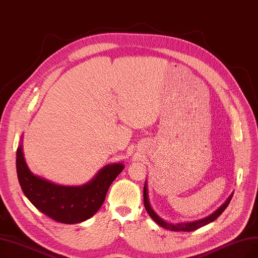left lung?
Listing matches in <instances>:
<instances>
[{"instance_id":"1","label":"left lung","mask_w":258,"mask_h":258,"mask_svg":"<svg viewBox=\"0 0 258 258\" xmlns=\"http://www.w3.org/2000/svg\"><path fill=\"white\" fill-rule=\"evenodd\" d=\"M232 192L230 195V197L226 199V201L221 205L220 208H218L214 213H212L211 215H209L208 217H204L202 219L199 220H194V221H184V222H169L164 220L163 218H161L160 216L154 212V210L152 209L151 204L149 202V197H148V186H147V181L145 182V185H144V205H145V209L148 213V215L152 218V220L154 222H157L159 225H161L162 228L166 229V230H170V231H174V232H179V231H183V232H191L195 230H198L201 226L207 225L211 222H213L214 220L217 219L219 216L223 213V211L228 207L229 203L231 202V199L233 197Z\"/></svg>"}]
</instances>
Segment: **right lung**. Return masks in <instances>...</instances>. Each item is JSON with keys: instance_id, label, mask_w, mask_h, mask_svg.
<instances>
[{"instance_id": "add662e5", "label": "right lung", "mask_w": 258, "mask_h": 258, "mask_svg": "<svg viewBox=\"0 0 258 258\" xmlns=\"http://www.w3.org/2000/svg\"><path fill=\"white\" fill-rule=\"evenodd\" d=\"M123 168L120 162L108 164L86 184L60 185L30 171L24 159L22 138L17 149V174L25 197L49 218L67 224L94 216L104 203L110 185Z\"/></svg>"}]
</instances>
